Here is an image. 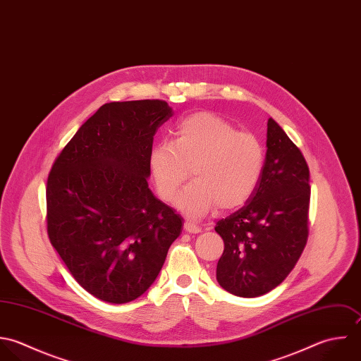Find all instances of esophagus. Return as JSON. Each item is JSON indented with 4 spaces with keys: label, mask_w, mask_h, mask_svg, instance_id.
I'll list each match as a JSON object with an SVG mask.
<instances>
[{
    "label": "esophagus",
    "mask_w": 361,
    "mask_h": 361,
    "mask_svg": "<svg viewBox=\"0 0 361 361\" xmlns=\"http://www.w3.org/2000/svg\"><path fill=\"white\" fill-rule=\"evenodd\" d=\"M183 228H185V231L189 233V234H197V233L202 231V227H200V226H197V224H195V223H190V221H186L185 226H183Z\"/></svg>",
    "instance_id": "esophagus-1"
}]
</instances>
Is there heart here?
I'll return each instance as SVG.
<instances>
[{
    "mask_svg": "<svg viewBox=\"0 0 361 361\" xmlns=\"http://www.w3.org/2000/svg\"><path fill=\"white\" fill-rule=\"evenodd\" d=\"M148 166L159 197L172 202L192 219L209 214L216 206L228 212L243 206L257 189L264 169L260 140L223 118L200 112L175 124L172 141H159L148 155Z\"/></svg>",
    "mask_w": 361,
    "mask_h": 361,
    "instance_id": "1",
    "label": "heart"
}]
</instances>
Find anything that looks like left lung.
I'll list each match as a JSON object with an SVG mask.
<instances>
[{
	"label": "left lung",
	"instance_id": "obj_1",
	"mask_svg": "<svg viewBox=\"0 0 361 361\" xmlns=\"http://www.w3.org/2000/svg\"><path fill=\"white\" fill-rule=\"evenodd\" d=\"M266 145L253 196L214 228L224 240L217 280L243 298L269 293L290 274L310 231V169L302 152L273 119L267 121Z\"/></svg>",
	"mask_w": 361,
	"mask_h": 361
}]
</instances>
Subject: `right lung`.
<instances>
[{"label": "right lung", "mask_w": 361, "mask_h": 361, "mask_svg": "<svg viewBox=\"0 0 361 361\" xmlns=\"http://www.w3.org/2000/svg\"><path fill=\"white\" fill-rule=\"evenodd\" d=\"M171 116L159 99L105 104L49 172V240L78 284L102 301L144 294L180 234L183 219L147 182L154 135Z\"/></svg>", "instance_id": "add662e5"}]
</instances>
